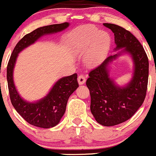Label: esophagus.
<instances>
[{
	"mask_svg": "<svg viewBox=\"0 0 156 156\" xmlns=\"http://www.w3.org/2000/svg\"><path fill=\"white\" fill-rule=\"evenodd\" d=\"M77 80H78V83H79V85H83V84L86 83V78L83 75H80L79 76H78Z\"/></svg>",
	"mask_w": 156,
	"mask_h": 156,
	"instance_id": "1",
	"label": "esophagus"
}]
</instances>
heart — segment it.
I'll return each instance as SVG.
<instances>
[{
    "label": "heart",
    "instance_id": "1",
    "mask_svg": "<svg viewBox=\"0 0 156 156\" xmlns=\"http://www.w3.org/2000/svg\"><path fill=\"white\" fill-rule=\"evenodd\" d=\"M76 53L87 51L85 63L90 67H96L105 60L110 48L111 40L105 32H99L95 27L86 26L81 28L80 35L72 41Z\"/></svg>",
    "mask_w": 156,
    "mask_h": 156
}]
</instances>
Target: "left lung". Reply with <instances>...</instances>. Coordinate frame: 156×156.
Listing matches in <instances>:
<instances>
[{
	"mask_svg": "<svg viewBox=\"0 0 156 156\" xmlns=\"http://www.w3.org/2000/svg\"><path fill=\"white\" fill-rule=\"evenodd\" d=\"M114 33L117 51L90 73L87 86L90 92V110L96 121L104 126H112L131 118L143 103L147 90L149 60L143 47L129 31L113 24L103 23ZM123 55L133 61L130 81L119 85L110 75L114 61Z\"/></svg>",
	"mask_w": 156,
	"mask_h": 156,
	"instance_id": "1",
	"label": "left lung"
}]
</instances>
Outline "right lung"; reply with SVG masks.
<instances>
[{
  "label": "right lung",
  "instance_id": "right-lung-1",
  "mask_svg": "<svg viewBox=\"0 0 156 156\" xmlns=\"http://www.w3.org/2000/svg\"><path fill=\"white\" fill-rule=\"evenodd\" d=\"M69 23L42 27L25 35L14 47L7 68V79L10 101L17 112L30 125L40 128L54 127L64 115L70 95L79 85L77 75L63 76L55 83L45 96L37 101H28L21 97L14 80V70L18 54L27 47L35 44L44 36L62 32L69 27Z\"/></svg>",
  "mask_w": 156,
  "mask_h": 156
}]
</instances>
